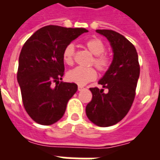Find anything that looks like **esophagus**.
<instances>
[{
    "label": "esophagus",
    "mask_w": 160,
    "mask_h": 160,
    "mask_svg": "<svg viewBox=\"0 0 160 160\" xmlns=\"http://www.w3.org/2000/svg\"><path fill=\"white\" fill-rule=\"evenodd\" d=\"M84 88L82 86H78V91H82V89H83Z\"/></svg>",
    "instance_id": "1"
}]
</instances>
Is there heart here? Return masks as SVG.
<instances>
[{
    "instance_id": "b5f03b06",
    "label": "heart",
    "mask_w": 160,
    "mask_h": 160,
    "mask_svg": "<svg viewBox=\"0 0 160 160\" xmlns=\"http://www.w3.org/2000/svg\"><path fill=\"white\" fill-rule=\"evenodd\" d=\"M85 47L90 52L94 55L92 59L91 65L101 72H105L112 65V58L108 54L105 53L106 47L104 43L98 38H92L85 42ZM75 58V48L72 44L65 47L62 52V59L68 66L73 65ZM97 78V72L93 68H82L78 67L68 72V79L72 82L82 86L88 82L93 81Z\"/></svg>"
}]
</instances>
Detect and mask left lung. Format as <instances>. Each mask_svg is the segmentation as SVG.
<instances>
[{"label":"left lung","instance_id":"1","mask_svg":"<svg viewBox=\"0 0 160 160\" xmlns=\"http://www.w3.org/2000/svg\"><path fill=\"white\" fill-rule=\"evenodd\" d=\"M108 38L113 51L110 68L98 82L104 89L91 88L92 98L87 105L88 119L100 127L116 124L127 115L135 98L140 67L134 46L112 30H96Z\"/></svg>","mask_w":160,"mask_h":160}]
</instances>
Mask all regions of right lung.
Segmentation results:
<instances>
[{
	"instance_id": "add662e5",
	"label": "right lung",
	"mask_w": 160,
	"mask_h": 160,
	"mask_svg": "<svg viewBox=\"0 0 160 160\" xmlns=\"http://www.w3.org/2000/svg\"><path fill=\"white\" fill-rule=\"evenodd\" d=\"M88 32L50 25L38 30L22 47L17 81L23 106L36 122L51 125L62 118L78 90L76 83L59 81L64 75L63 49Z\"/></svg>"
}]
</instances>
